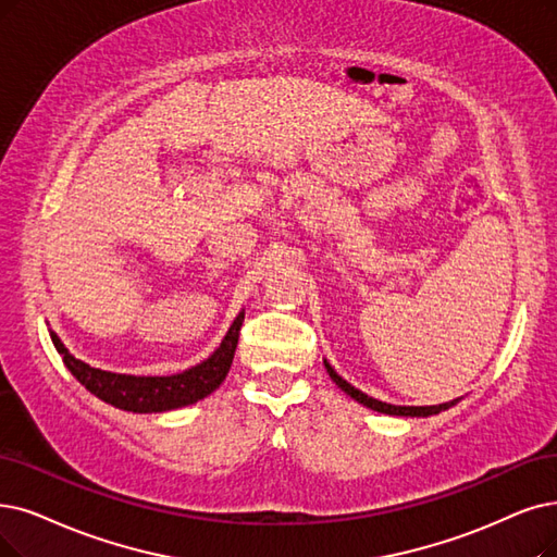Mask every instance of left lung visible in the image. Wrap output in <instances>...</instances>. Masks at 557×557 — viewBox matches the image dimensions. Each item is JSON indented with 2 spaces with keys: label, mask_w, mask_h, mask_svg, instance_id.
<instances>
[{
  "label": "left lung",
  "mask_w": 557,
  "mask_h": 557,
  "mask_svg": "<svg viewBox=\"0 0 557 557\" xmlns=\"http://www.w3.org/2000/svg\"><path fill=\"white\" fill-rule=\"evenodd\" d=\"M324 366H326V372H329V376L333 382H336V386L338 388H343L349 397H354L356 403L359 405H363V407H368V409H372V411H380V413H388V416H422V418H428V416H436V413H441V411H446V409H450V407H455L459 399H453V403H446V405H434V407H395V405H386V403H380V399H374V397H368L363 391H359V388H354L351 384H347L343 376L333 370L326 361H324Z\"/></svg>",
  "instance_id": "obj_1"
}]
</instances>
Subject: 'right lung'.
I'll return each mask as SVG.
<instances>
[{"instance_id":"right-lung-1","label":"right lung","mask_w":557,"mask_h":557,"mask_svg":"<svg viewBox=\"0 0 557 557\" xmlns=\"http://www.w3.org/2000/svg\"><path fill=\"white\" fill-rule=\"evenodd\" d=\"M244 322V310L231 324L226 338L208 356L206 361L198 366L169 374V376H135V374H119L107 372L100 368H91L88 363L75 359V356L65 349L61 338L54 331H50V338L61 354V359L73 372L75 380L91 391L102 403L132 411V413H160L181 409L187 405L198 403V399L208 397L212 391L219 388V384L226 380L231 370L235 347L239 341V329Z\"/></svg>"}]
</instances>
